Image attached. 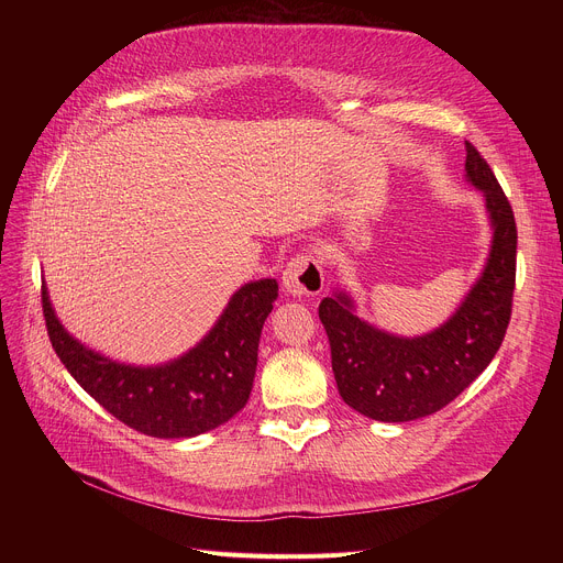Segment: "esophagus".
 I'll return each mask as SVG.
<instances>
[{"label":"esophagus","mask_w":563,"mask_h":563,"mask_svg":"<svg viewBox=\"0 0 563 563\" xmlns=\"http://www.w3.org/2000/svg\"><path fill=\"white\" fill-rule=\"evenodd\" d=\"M283 285L291 297H317L323 289V272L319 260L312 253L294 255L283 272Z\"/></svg>","instance_id":"esophagus-1"}]
</instances>
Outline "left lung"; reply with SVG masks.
I'll list each match as a JSON object with an SVG mask.
<instances>
[{
    "label": "left lung",
    "instance_id": "8db88e82",
    "mask_svg": "<svg viewBox=\"0 0 563 563\" xmlns=\"http://www.w3.org/2000/svg\"><path fill=\"white\" fill-rule=\"evenodd\" d=\"M467 180L484 191L493 223L490 257L456 314L422 338H395L353 314L346 294L319 303L340 397L378 422H410L454 401L495 358L516 289L518 230L511 202L475 145L465 141Z\"/></svg>",
    "mask_w": 563,
    "mask_h": 563
}]
</instances>
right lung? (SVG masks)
<instances>
[{"instance_id":"obj_1","label":"right lung","mask_w":563,"mask_h":563,"mask_svg":"<svg viewBox=\"0 0 563 563\" xmlns=\"http://www.w3.org/2000/svg\"><path fill=\"white\" fill-rule=\"evenodd\" d=\"M278 283L244 285L196 349L162 367L113 363L73 340L58 323L43 287V317L52 349L79 386L115 420L153 438H191L240 412L251 395L264 319Z\"/></svg>"}]
</instances>
